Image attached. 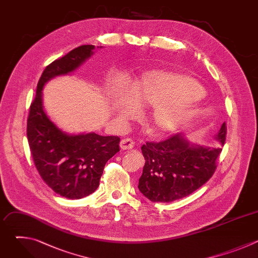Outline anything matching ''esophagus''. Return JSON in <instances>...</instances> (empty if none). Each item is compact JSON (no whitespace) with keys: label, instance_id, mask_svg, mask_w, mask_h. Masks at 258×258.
<instances>
[{"label":"esophagus","instance_id":"obj_1","mask_svg":"<svg viewBox=\"0 0 258 258\" xmlns=\"http://www.w3.org/2000/svg\"><path fill=\"white\" fill-rule=\"evenodd\" d=\"M134 147H135V142H134V140H132L130 138L123 139L120 142V148L122 150H130V149H133Z\"/></svg>","mask_w":258,"mask_h":258}]
</instances>
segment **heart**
I'll return each mask as SVG.
<instances>
[{
    "mask_svg": "<svg viewBox=\"0 0 258 258\" xmlns=\"http://www.w3.org/2000/svg\"><path fill=\"white\" fill-rule=\"evenodd\" d=\"M132 94L140 107H153L147 117V127L154 136L169 135L180 128L192 118L203 99L202 88L194 79L165 70L145 72L133 84ZM110 96L119 119L137 114V106L121 83L110 87Z\"/></svg>",
    "mask_w": 258,
    "mask_h": 258,
    "instance_id": "obj_1",
    "label": "heart"
}]
</instances>
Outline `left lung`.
Masks as SVG:
<instances>
[{
  "label": "left lung",
  "mask_w": 258,
  "mask_h": 258,
  "mask_svg": "<svg viewBox=\"0 0 258 258\" xmlns=\"http://www.w3.org/2000/svg\"><path fill=\"white\" fill-rule=\"evenodd\" d=\"M227 126L224 122L215 139L224 145ZM145 158L139 190L152 202H171L187 197L212 176L222 148L191 144L180 134L164 141L142 146Z\"/></svg>",
  "instance_id": "1"
}]
</instances>
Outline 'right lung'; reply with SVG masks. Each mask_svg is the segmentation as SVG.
Segmentation results:
<instances>
[{
	"label": "right lung",
	"instance_id": "1",
	"mask_svg": "<svg viewBox=\"0 0 258 258\" xmlns=\"http://www.w3.org/2000/svg\"><path fill=\"white\" fill-rule=\"evenodd\" d=\"M94 49L93 45L80 46L45 68L27 118V140L36 169L55 193L68 199H81L97 190L106 162L119 151L120 139L62 132L44 111L42 91L53 78L80 67Z\"/></svg>",
	"mask_w": 258,
	"mask_h": 258
}]
</instances>
